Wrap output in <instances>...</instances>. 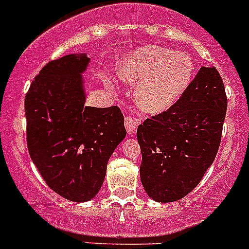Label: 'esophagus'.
<instances>
[{
	"label": "esophagus",
	"instance_id": "obj_1",
	"mask_svg": "<svg viewBox=\"0 0 249 249\" xmlns=\"http://www.w3.org/2000/svg\"><path fill=\"white\" fill-rule=\"evenodd\" d=\"M139 124L140 120L137 118H134L132 115H126L125 117V127H126V131L129 135H135Z\"/></svg>",
	"mask_w": 249,
	"mask_h": 249
}]
</instances>
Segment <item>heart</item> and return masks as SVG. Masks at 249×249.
<instances>
[{"mask_svg":"<svg viewBox=\"0 0 249 249\" xmlns=\"http://www.w3.org/2000/svg\"><path fill=\"white\" fill-rule=\"evenodd\" d=\"M120 79L135 87V101L150 114L170 109L184 95L194 77L189 55L170 48L147 46L123 57L118 65Z\"/></svg>","mask_w":249,"mask_h":249,"instance_id":"obj_1","label":"heart"}]
</instances>
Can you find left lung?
I'll return each instance as SVG.
<instances>
[{
	"mask_svg": "<svg viewBox=\"0 0 249 249\" xmlns=\"http://www.w3.org/2000/svg\"><path fill=\"white\" fill-rule=\"evenodd\" d=\"M227 105L217 69L201 67L171 108L140 125V176L150 199L177 201L199 184L217 155Z\"/></svg>",
	"mask_w": 249,
	"mask_h": 249,
	"instance_id": "left-lung-1",
	"label": "left lung"
}]
</instances>
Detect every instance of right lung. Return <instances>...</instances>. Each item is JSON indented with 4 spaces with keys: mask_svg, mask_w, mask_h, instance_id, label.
Returning a JSON list of instances; mask_svg holds the SVG:
<instances>
[{
    "mask_svg": "<svg viewBox=\"0 0 249 249\" xmlns=\"http://www.w3.org/2000/svg\"><path fill=\"white\" fill-rule=\"evenodd\" d=\"M89 62L85 53L48 62L25 97L30 157L50 189L73 202L96 196L126 136L119 107L84 106L82 74Z\"/></svg>",
    "mask_w": 249,
    "mask_h": 249,
    "instance_id": "1",
    "label": "right lung"
}]
</instances>
